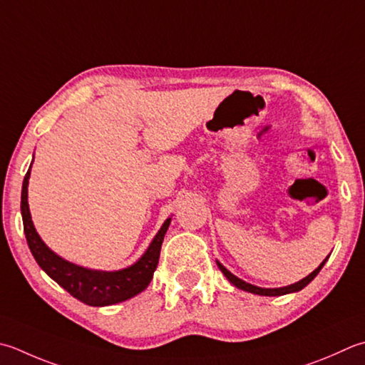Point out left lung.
<instances>
[{
  "label": "left lung",
  "mask_w": 365,
  "mask_h": 365,
  "mask_svg": "<svg viewBox=\"0 0 365 365\" xmlns=\"http://www.w3.org/2000/svg\"><path fill=\"white\" fill-rule=\"evenodd\" d=\"M326 261H327V258L319 264L318 269L313 270L310 275H307L305 278H302L301 282H297L294 284H289V287H284V288H258V287H253V284H250V283H247L244 280H240V278H237L235 275H232L230 270L221 266L220 262H218V267H220L221 272L225 274V277L227 278V280H230L234 284V287H237L239 289L253 292V294H259V296H283V294H289V292H296V291H301L302 288H305L307 284H309L313 280V278H315L319 274V270L323 269Z\"/></svg>",
  "instance_id": "left-lung-1"
}]
</instances>
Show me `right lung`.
Returning <instances> with one entry per match:
<instances>
[{"instance_id":"obj_1","label":"right lung","mask_w":365,"mask_h":365,"mask_svg":"<svg viewBox=\"0 0 365 365\" xmlns=\"http://www.w3.org/2000/svg\"><path fill=\"white\" fill-rule=\"evenodd\" d=\"M28 178H30V169H28L24 178V187H21L20 209L21 218H24V231L36 262L39 264L41 269H44V272L50 278H53L71 296L93 307L123 302L148 287L155 269L158 266L164 234L170 225V218L164 221L163 227L150 244L145 255L131 267L117 270V272L90 270L61 259L41 240L33 226L30 209H28Z\"/></svg>"}]
</instances>
